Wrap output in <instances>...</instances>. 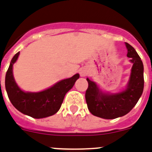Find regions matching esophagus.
Returning <instances> with one entry per match:
<instances>
[{
    "instance_id": "34e87169",
    "label": "esophagus",
    "mask_w": 152,
    "mask_h": 152,
    "mask_svg": "<svg viewBox=\"0 0 152 152\" xmlns=\"http://www.w3.org/2000/svg\"><path fill=\"white\" fill-rule=\"evenodd\" d=\"M80 73L81 76H85L87 74H88V72L86 71V69H81L80 72Z\"/></svg>"
}]
</instances>
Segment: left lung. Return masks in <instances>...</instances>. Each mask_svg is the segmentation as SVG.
<instances>
[{
    "instance_id": "obj_1",
    "label": "left lung",
    "mask_w": 152,
    "mask_h": 152,
    "mask_svg": "<svg viewBox=\"0 0 152 152\" xmlns=\"http://www.w3.org/2000/svg\"><path fill=\"white\" fill-rule=\"evenodd\" d=\"M127 57L130 58L132 67L129 81L125 91L120 93H103L96 83L87 79L88 88L85 99L88 108L93 115L114 119L127 114L136 106L144 91V64L140 57L131 45L125 42Z\"/></svg>"
}]
</instances>
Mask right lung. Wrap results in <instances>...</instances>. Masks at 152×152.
Masks as SVG:
<instances>
[{
	"label": "right lung",
	"instance_id": "1",
	"mask_svg": "<svg viewBox=\"0 0 152 152\" xmlns=\"http://www.w3.org/2000/svg\"><path fill=\"white\" fill-rule=\"evenodd\" d=\"M20 52L12 57L6 72L5 88L12 104L23 114L34 118H43L57 113L61 108L64 95L72 87L80 75L65 79L40 92H24L15 83L12 73L13 64L16 61Z\"/></svg>",
	"mask_w": 152,
	"mask_h": 152
}]
</instances>
